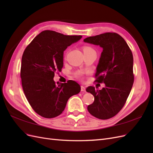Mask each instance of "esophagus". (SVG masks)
<instances>
[{"mask_svg": "<svg viewBox=\"0 0 153 153\" xmlns=\"http://www.w3.org/2000/svg\"><path fill=\"white\" fill-rule=\"evenodd\" d=\"M81 91L82 92H85V87L84 86H81Z\"/></svg>", "mask_w": 153, "mask_h": 153, "instance_id": "esophagus-1", "label": "esophagus"}]
</instances>
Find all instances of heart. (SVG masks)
<instances>
[{"mask_svg":"<svg viewBox=\"0 0 153 153\" xmlns=\"http://www.w3.org/2000/svg\"><path fill=\"white\" fill-rule=\"evenodd\" d=\"M92 50V49H91V48H89V47H85L84 48V51H85V50Z\"/></svg>","mask_w":153,"mask_h":153,"instance_id":"heart-1","label":"heart"}]
</instances>
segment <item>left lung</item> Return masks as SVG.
<instances>
[{
	"mask_svg": "<svg viewBox=\"0 0 153 153\" xmlns=\"http://www.w3.org/2000/svg\"><path fill=\"white\" fill-rule=\"evenodd\" d=\"M84 41L103 48L95 76L96 82L105 85L101 90L92 86L87 88L86 91L94 97L87 110L96 118L108 119L122 109L131 92L134 82L133 54L125 40L114 32L88 37Z\"/></svg>",
	"mask_w": 153,
	"mask_h": 153,
	"instance_id": "1",
	"label": "left lung"
}]
</instances>
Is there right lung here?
I'll use <instances>...</instances> for the list:
<instances>
[{"label": "right lung", "mask_w": 153, "mask_h": 153, "mask_svg": "<svg viewBox=\"0 0 153 153\" xmlns=\"http://www.w3.org/2000/svg\"><path fill=\"white\" fill-rule=\"evenodd\" d=\"M82 38L44 30L35 37L23 53L20 71L23 90L32 108L41 116H58L69 98L80 92V86L76 82H57L56 84L53 77L55 73L62 70L64 50Z\"/></svg>", "instance_id": "1"}]
</instances>
